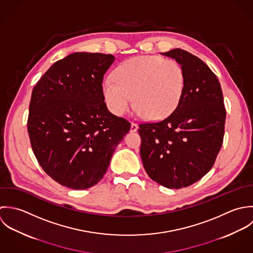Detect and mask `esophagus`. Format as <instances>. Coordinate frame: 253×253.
<instances>
[{
	"mask_svg": "<svg viewBox=\"0 0 253 253\" xmlns=\"http://www.w3.org/2000/svg\"><path fill=\"white\" fill-rule=\"evenodd\" d=\"M139 129V126L136 123H131V128H130V132H137Z\"/></svg>",
	"mask_w": 253,
	"mask_h": 253,
	"instance_id": "obj_1",
	"label": "esophagus"
}]
</instances>
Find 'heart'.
<instances>
[{"label": "heart", "mask_w": 253, "mask_h": 253, "mask_svg": "<svg viewBox=\"0 0 253 253\" xmlns=\"http://www.w3.org/2000/svg\"><path fill=\"white\" fill-rule=\"evenodd\" d=\"M186 86L182 66L173 59L158 55H140L127 59L114 71V80L101 84L110 110L123 115L135 103L150 120L169 116L179 105Z\"/></svg>", "instance_id": "b5f03b06"}]
</instances>
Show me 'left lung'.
Masks as SVG:
<instances>
[{
    "label": "left lung",
    "mask_w": 253,
    "mask_h": 253,
    "mask_svg": "<svg viewBox=\"0 0 253 253\" xmlns=\"http://www.w3.org/2000/svg\"><path fill=\"white\" fill-rule=\"evenodd\" d=\"M162 54L182 66L185 91L167 118L140 124V153L151 179L177 190L198 182L212 168L223 143L226 109L220 82L202 59L182 49Z\"/></svg>",
    "instance_id": "1"
}]
</instances>
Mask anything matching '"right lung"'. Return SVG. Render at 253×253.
<instances>
[{"label": "right lung", "mask_w": 253, "mask_h": 253, "mask_svg": "<svg viewBox=\"0 0 253 253\" xmlns=\"http://www.w3.org/2000/svg\"><path fill=\"white\" fill-rule=\"evenodd\" d=\"M112 54L74 52L54 62L32 91L27 129L33 152L58 184L85 190L105 174L131 124L112 114L101 90Z\"/></svg>", "instance_id": "add662e5"}]
</instances>
